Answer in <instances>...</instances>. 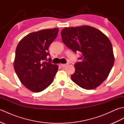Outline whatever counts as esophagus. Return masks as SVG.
<instances>
[{
	"label": "esophagus",
	"mask_w": 124,
	"mask_h": 124,
	"mask_svg": "<svg viewBox=\"0 0 124 124\" xmlns=\"http://www.w3.org/2000/svg\"><path fill=\"white\" fill-rule=\"evenodd\" d=\"M69 64V63H67V64H60V66H61L62 67L64 68V67H66L67 65H68Z\"/></svg>",
	"instance_id": "34e87169"
}]
</instances>
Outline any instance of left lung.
<instances>
[{
	"label": "left lung",
	"instance_id": "obj_1",
	"mask_svg": "<svg viewBox=\"0 0 124 124\" xmlns=\"http://www.w3.org/2000/svg\"><path fill=\"white\" fill-rule=\"evenodd\" d=\"M62 39L75 53L81 52V62L76 63L71 80L80 87L92 89L108 77L115 62L111 41L96 28L88 25L66 27L61 31Z\"/></svg>",
	"mask_w": 124,
	"mask_h": 124
}]
</instances>
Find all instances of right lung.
<instances>
[{"label":"right lung","instance_id":"1","mask_svg":"<svg viewBox=\"0 0 124 124\" xmlns=\"http://www.w3.org/2000/svg\"><path fill=\"white\" fill-rule=\"evenodd\" d=\"M59 29H48L31 32L24 37L16 48L14 68L17 77L26 88L40 92L51 85L58 70L52 64L49 46L57 36Z\"/></svg>","mask_w":124,"mask_h":124}]
</instances>
